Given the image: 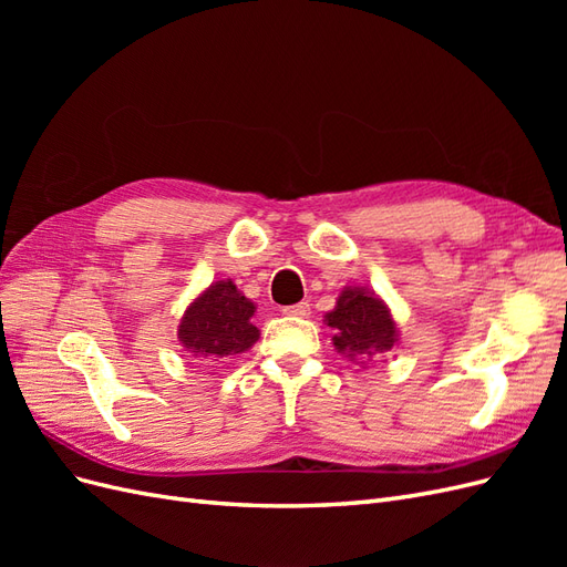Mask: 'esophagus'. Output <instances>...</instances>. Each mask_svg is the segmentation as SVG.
<instances>
[{
  "label": "esophagus",
  "mask_w": 567,
  "mask_h": 567,
  "mask_svg": "<svg viewBox=\"0 0 567 567\" xmlns=\"http://www.w3.org/2000/svg\"><path fill=\"white\" fill-rule=\"evenodd\" d=\"M284 315H288V317H307V315H310V305L298 302V305L284 307Z\"/></svg>",
  "instance_id": "obj_1"
}]
</instances>
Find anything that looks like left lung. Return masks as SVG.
<instances>
[{
	"label": "left lung",
	"instance_id": "1",
	"mask_svg": "<svg viewBox=\"0 0 567 567\" xmlns=\"http://www.w3.org/2000/svg\"><path fill=\"white\" fill-rule=\"evenodd\" d=\"M326 323L336 331L333 348L340 354L348 359L362 357L367 362H375L392 350L400 336L388 305L369 288L359 286L342 288L336 307L326 315Z\"/></svg>",
	"mask_w": 567,
	"mask_h": 567
}]
</instances>
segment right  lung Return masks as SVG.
<instances>
[{
	"mask_svg": "<svg viewBox=\"0 0 567 567\" xmlns=\"http://www.w3.org/2000/svg\"><path fill=\"white\" fill-rule=\"evenodd\" d=\"M252 315L255 305L231 279L215 281L186 307L177 338L192 357L217 362L255 346L260 331L252 323Z\"/></svg>",
	"mask_w": 567,
	"mask_h": 567,
	"instance_id": "right-lung-1",
	"label": "right lung"
}]
</instances>
